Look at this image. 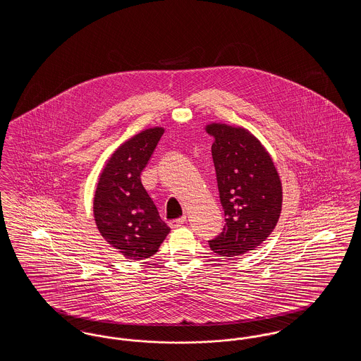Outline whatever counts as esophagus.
<instances>
[{
  "label": "esophagus",
  "instance_id": "esophagus-1",
  "mask_svg": "<svg viewBox=\"0 0 361 361\" xmlns=\"http://www.w3.org/2000/svg\"><path fill=\"white\" fill-rule=\"evenodd\" d=\"M185 222H187V218L183 216V218H180V219H174V221H172V222L169 224V226H171L172 228H178V227H181L183 224H185Z\"/></svg>",
  "mask_w": 361,
  "mask_h": 361
}]
</instances>
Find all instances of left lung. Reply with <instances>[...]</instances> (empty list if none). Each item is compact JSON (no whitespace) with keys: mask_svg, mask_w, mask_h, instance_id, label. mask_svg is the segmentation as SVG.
<instances>
[{"mask_svg":"<svg viewBox=\"0 0 361 361\" xmlns=\"http://www.w3.org/2000/svg\"><path fill=\"white\" fill-rule=\"evenodd\" d=\"M208 135L224 209V231L209 247L222 257L255 250L275 230L281 214L283 188L274 159L249 130L209 123Z\"/></svg>","mask_w":361,"mask_h":361,"instance_id":"obj_1","label":"left lung"}]
</instances>
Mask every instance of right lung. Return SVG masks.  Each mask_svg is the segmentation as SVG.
I'll return each mask as SVG.
<instances>
[{"label":"right lung","instance_id":"1","mask_svg":"<svg viewBox=\"0 0 361 361\" xmlns=\"http://www.w3.org/2000/svg\"><path fill=\"white\" fill-rule=\"evenodd\" d=\"M164 127L146 128L127 139L105 161L93 197V216L104 240L123 257H152L169 234L140 181Z\"/></svg>","mask_w":361,"mask_h":361}]
</instances>
